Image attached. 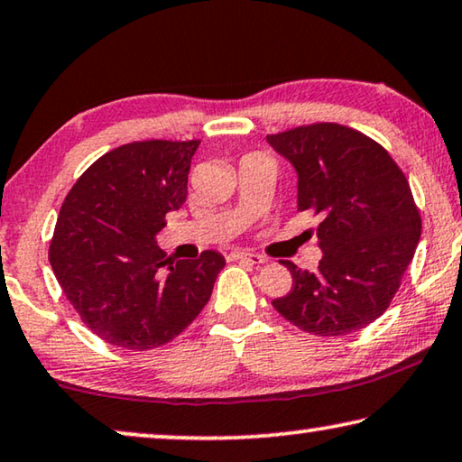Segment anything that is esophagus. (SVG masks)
<instances>
[{
    "label": "esophagus",
    "mask_w": 462,
    "mask_h": 462,
    "mask_svg": "<svg viewBox=\"0 0 462 462\" xmlns=\"http://www.w3.org/2000/svg\"><path fill=\"white\" fill-rule=\"evenodd\" d=\"M232 259L246 261V263H251V265H263V263H267L265 257H261V254H253V253H232Z\"/></svg>",
    "instance_id": "esophagus-1"
}]
</instances>
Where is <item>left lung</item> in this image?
Masks as SVG:
<instances>
[{"label": "left lung", "mask_w": 462, "mask_h": 462, "mask_svg": "<svg viewBox=\"0 0 462 462\" xmlns=\"http://www.w3.org/2000/svg\"><path fill=\"white\" fill-rule=\"evenodd\" d=\"M298 172V211L319 217L317 271L291 261L290 294L275 298L285 320L317 337L349 335L389 309L421 236L420 209L383 145L337 123L267 135Z\"/></svg>", "instance_id": "8db88e82"}]
</instances>
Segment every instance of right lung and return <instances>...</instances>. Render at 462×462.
Masks as SVG:
<instances>
[{"mask_svg": "<svg viewBox=\"0 0 462 462\" xmlns=\"http://www.w3.org/2000/svg\"><path fill=\"white\" fill-rule=\"evenodd\" d=\"M199 139L125 143L78 179L57 217L49 261L84 325L111 346H166L208 304L226 259L203 251L174 263L156 245L187 199Z\"/></svg>", "mask_w": 462, "mask_h": 462, "instance_id": "obj_1", "label": "right lung"}]
</instances>
